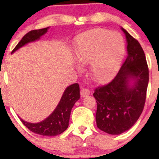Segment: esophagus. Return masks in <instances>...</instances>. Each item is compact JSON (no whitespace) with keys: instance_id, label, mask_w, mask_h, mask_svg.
I'll return each mask as SVG.
<instances>
[{"instance_id":"obj_1","label":"esophagus","mask_w":159,"mask_h":159,"mask_svg":"<svg viewBox=\"0 0 159 159\" xmlns=\"http://www.w3.org/2000/svg\"><path fill=\"white\" fill-rule=\"evenodd\" d=\"M81 97H86V96L89 95L90 94V91L87 89H82L81 90Z\"/></svg>"}]
</instances>
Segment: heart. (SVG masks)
Here are the masks:
<instances>
[{"label":"heart","mask_w":159,"mask_h":159,"mask_svg":"<svg viewBox=\"0 0 159 159\" xmlns=\"http://www.w3.org/2000/svg\"><path fill=\"white\" fill-rule=\"evenodd\" d=\"M125 51L121 34L105 28H94L80 35L75 56L80 65H89V76L93 81L104 83L118 70Z\"/></svg>","instance_id":"b5f03b06"}]
</instances>
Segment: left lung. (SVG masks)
<instances>
[{
  "mask_svg": "<svg viewBox=\"0 0 159 159\" xmlns=\"http://www.w3.org/2000/svg\"><path fill=\"white\" fill-rule=\"evenodd\" d=\"M128 56L113 80L96 88L93 94L97 102L96 123L99 129L119 134L131 129L140 117L146 99L148 67L139 41L124 28ZM134 80L133 86L129 80Z\"/></svg>",
  "mask_w": 159,
  "mask_h": 159,
  "instance_id": "8db88e82",
  "label": "left lung"
}]
</instances>
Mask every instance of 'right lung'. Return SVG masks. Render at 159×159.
Masks as SVG:
<instances>
[{
  "label": "right lung",
  "instance_id": "add662e5",
  "mask_svg": "<svg viewBox=\"0 0 159 159\" xmlns=\"http://www.w3.org/2000/svg\"><path fill=\"white\" fill-rule=\"evenodd\" d=\"M48 28L33 30L27 33L16 45L12 53L28 43L38 40L48 31ZM80 98V89L78 83L68 86L65 89L60 102L55 110L44 121L39 123H29L23 121L24 125L32 132L44 136H56L61 134L68 127L70 111L75 102Z\"/></svg>",
  "mask_w": 159,
  "mask_h": 159
}]
</instances>
